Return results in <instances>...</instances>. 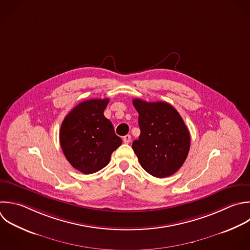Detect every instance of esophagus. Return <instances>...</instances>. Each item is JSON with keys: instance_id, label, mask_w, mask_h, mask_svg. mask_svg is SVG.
<instances>
[{"instance_id": "34e87169", "label": "esophagus", "mask_w": 250, "mask_h": 250, "mask_svg": "<svg viewBox=\"0 0 250 250\" xmlns=\"http://www.w3.org/2000/svg\"><path fill=\"white\" fill-rule=\"evenodd\" d=\"M130 141H131V136H130V135H126V136L123 137V142H124L125 144H129Z\"/></svg>"}]
</instances>
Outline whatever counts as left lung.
I'll use <instances>...</instances> for the list:
<instances>
[{
    "label": "left lung",
    "mask_w": 250,
    "mask_h": 250,
    "mask_svg": "<svg viewBox=\"0 0 250 250\" xmlns=\"http://www.w3.org/2000/svg\"><path fill=\"white\" fill-rule=\"evenodd\" d=\"M139 112L141 135L132 147L142 167L156 178L176 173L184 164L190 146L189 132L179 114L164 102L133 100Z\"/></svg>",
    "instance_id": "8db88e82"
}]
</instances>
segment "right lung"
<instances>
[{"mask_svg":"<svg viewBox=\"0 0 250 250\" xmlns=\"http://www.w3.org/2000/svg\"><path fill=\"white\" fill-rule=\"evenodd\" d=\"M108 99H93L77 104L62 121L60 142L68 162L84 174L105 167L122 144L104 111Z\"/></svg>","mask_w":250,"mask_h":250,"instance_id":"add662e5","label":"right lung"}]
</instances>
